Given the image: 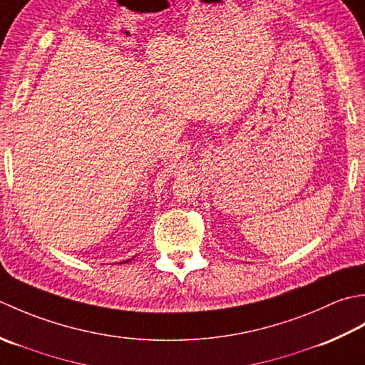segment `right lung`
I'll return each mask as SVG.
<instances>
[{"mask_svg":"<svg viewBox=\"0 0 365 365\" xmlns=\"http://www.w3.org/2000/svg\"><path fill=\"white\" fill-rule=\"evenodd\" d=\"M130 262V259H125V262H121V263H129Z\"/></svg>","mask_w":365,"mask_h":365,"instance_id":"obj_1","label":"right lung"}]
</instances>
